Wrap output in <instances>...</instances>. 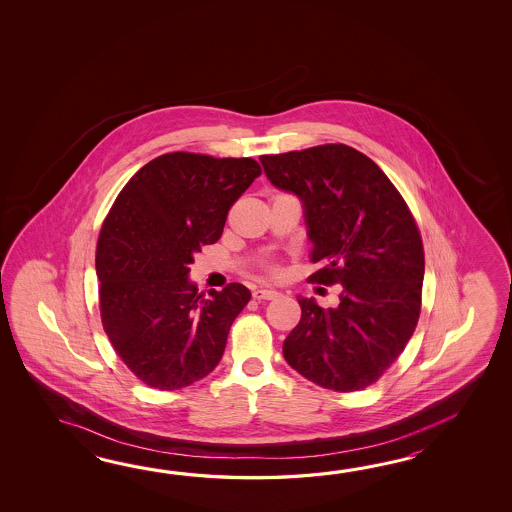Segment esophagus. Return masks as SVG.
I'll return each instance as SVG.
<instances>
[{
    "label": "esophagus",
    "instance_id": "esophagus-1",
    "mask_svg": "<svg viewBox=\"0 0 512 512\" xmlns=\"http://www.w3.org/2000/svg\"><path fill=\"white\" fill-rule=\"evenodd\" d=\"M280 293H276V291H271V289H256L252 296H254V300H272V298H276Z\"/></svg>",
    "mask_w": 512,
    "mask_h": 512
}]
</instances>
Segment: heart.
Instances as JSON below:
<instances>
[{
	"instance_id": "obj_1",
	"label": "heart",
	"mask_w": 512,
	"mask_h": 512,
	"mask_svg": "<svg viewBox=\"0 0 512 512\" xmlns=\"http://www.w3.org/2000/svg\"><path fill=\"white\" fill-rule=\"evenodd\" d=\"M269 271H271L272 274H274V272H276V269H274V267H271V269H269Z\"/></svg>"
}]
</instances>
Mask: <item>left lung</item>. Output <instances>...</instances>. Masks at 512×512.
I'll list each match as a JSON object with an SVG mask.
<instances>
[{"label":"left lung","mask_w":512,"mask_h":512,"mask_svg":"<svg viewBox=\"0 0 512 512\" xmlns=\"http://www.w3.org/2000/svg\"><path fill=\"white\" fill-rule=\"evenodd\" d=\"M272 185L304 203L313 241L309 276L342 285L337 309L298 298L302 318L283 342L287 364L333 392L379 381L414 335L425 251L399 190L368 155L346 144L261 155Z\"/></svg>","instance_id":"8db88e82"}]
</instances>
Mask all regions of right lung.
<instances>
[{"instance_id": "obj_1", "label": "right lung", "mask_w": 512, "mask_h": 512, "mask_svg": "<svg viewBox=\"0 0 512 512\" xmlns=\"http://www.w3.org/2000/svg\"><path fill=\"white\" fill-rule=\"evenodd\" d=\"M260 174L251 157L164 153L109 208L95 258L100 318L117 355L150 388L190 386L223 357L251 291L229 283L205 298L188 265L221 238L230 207Z\"/></svg>"}]
</instances>
